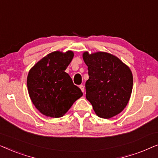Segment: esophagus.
Listing matches in <instances>:
<instances>
[{
    "mask_svg": "<svg viewBox=\"0 0 158 158\" xmlns=\"http://www.w3.org/2000/svg\"><path fill=\"white\" fill-rule=\"evenodd\" d=\"M79 87H80V88H81V89L82 92L84 93V91H85V86H84L83 85H81L79 86Z\"/></svg>",
    "mask_w": 158,
    "mask_h": 158,
    "instance_id": "34e87169",
    "label": "esophagus"
}]
</instances>
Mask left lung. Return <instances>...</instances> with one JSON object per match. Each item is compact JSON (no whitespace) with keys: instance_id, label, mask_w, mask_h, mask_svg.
<instances>
[{"instance_id":"left-lung-1","label":"left lung","mask_w":158,"mask_h":158,"mask_svg":"<svg viewBox=\"0 0 158 158\" xmlns=\"http://www.w3.org/2000/svg\"><path fill=\"white\" fill-rule=\"evenodd\" d=\"M89 79L85 83V97L99 117L109 118L122 112L132 90L133 77L128 67L106 52L83 55Z\"/></svg>"}]
</instances>
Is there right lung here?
<instances>
[{
  "label": "right lung",
  "mask_w": 158,
  "mask_h": 158,
  "mask_svg": "<svg viewBox=\"0 0 158 158\" xmlns=\"http://www.w3.org/2000/svg\"><path fill=\"white\" fill-rule=\"evenodd\" d=\"M73 55L71 51L54 52L29 71L27 77L29 96L36 109L45 116L61 117L83 96L81 90L64 72Z\"/></svg>",
  "instance_id": "add662e5"
}]
</instances>
